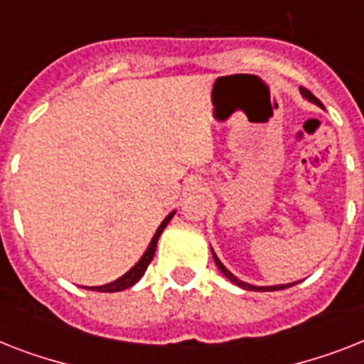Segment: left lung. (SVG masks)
I'll return each mask as SVG.
<instances>
[{"label": "left lung", "mask_w": 364, "mask_h": 364, "mask_svg": "<svg viewBox=\"0 0 364 364\" xmlns=\"http://www.w3.org/2000/svg\"><path fill=\"white\" fill-rule=\"evenodd\" d=\"M300 90H302V94H304L306 98H308V100H311V102H314V104L321 105V107H323V104H321V102H319V100H317L316 96H314V94L310 92V90H306V88H300ZM211 251H213V249H211ZM213 259H215V264H217V268H219V270H221L223 274H225V276H227L228 279H230V282H232V283H236V285H238V287L247 289V291H279V289H287V287H291V285H296V283H291V285H276V287H257V285H249V283H245V282H242V279H238V277L234 276L232 272H230V270H227V268H225V264H223L221 260L217 259V255H215V253H213Z\"/></svg>", "instance_id": "left-lung-1"}]
</instances>
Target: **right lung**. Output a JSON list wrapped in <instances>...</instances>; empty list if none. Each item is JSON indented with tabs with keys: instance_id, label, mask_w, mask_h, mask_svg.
Wrapping results in <instances>:
<instances>
[{
	"instance_id": "obj_1",
	"label": "right lung",
	"mask_w": 364,
	"mask_h": 364,
	"mask_svg": "<svg viewBox=\"0 0 364 364\" xmlns=\"http://www.w3.org/2000/svg\"><path fill=\"white\" fill-rule=\"evenodd\" d=\"M173 213H176V211H171L170 215L166 217L164 221H162V225H160L159 230H156V234H154L153 240H151V243H149V247H147V251H145V255H143L141 259H139V262H137L134 268H130V270L126 272L124 276L119 277V279H115L113 283H107V285H100V287H90V289H92V291H102V293H117V291H124V289L132 287L134 283L139 282V277H141L143 274H145V270H147L149 262L153 260L160 234H162V230L166 228V225L170 223V219L173 217Z\"/></svg>"
}]
</instances>
